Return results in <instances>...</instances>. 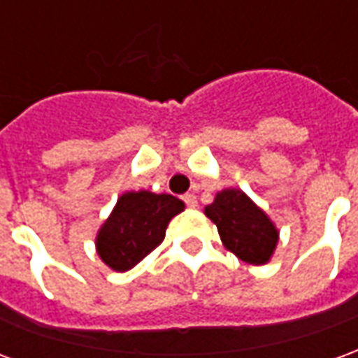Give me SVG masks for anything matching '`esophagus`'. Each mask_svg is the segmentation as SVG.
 Instances as JSON below:
<instances>
[{"label":"esophagus","instance_id":"obj_1","mask_svg":"<svg viewBox=\"0 0 358 358\" xmlns=\"http://www.w3.org/2000/svg\"><path fill=\"white\" fill-rule=\"evenodd\" d=\"M182 199H184L186 207H189V209H195V207H197V197H195L194 194H186Z\"/></svg>","mask_w":358,"mask_h":358}]
</instances>
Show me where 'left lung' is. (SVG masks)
<instances>
[{"label": "left lung", "mask_w": 358, "mask_h": 358, "mask_svg": "<svg viewBox=\"0 0 358 358\" xmlns=\"http://www.w3.org/2000/svg\"><path fill=\"white\" fill-rule=\"evenodd\" d=\"M205 215L217 224L220 240L249 264H264L274 253L278 230L270 218L241 189H224Z\"/></svg>", "instance_id": "1"}]
</instances>
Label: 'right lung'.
<instances>
[{
	"instance_id": "right-lung-1",
	"label": "right lung",
	"mask_w": 358,
	"mask_h": 358,
	"mask_svg": "<svg viewBox=\"0 0 358 358\" xmlns=\"http://www.w3.org/2000/svg\"><path fill=\"white\" fill-rule=\"evenodd\" d=\"M184 203L169 194L130 192L118 199L113 215L97 234V253L113 270L124 272L148 257L164 240L172 217Z\"/></svg>"
}]
</instances>
